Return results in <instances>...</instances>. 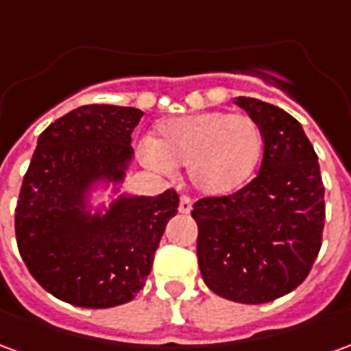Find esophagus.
<instances>
[{"mask_svg": "<svg viewBox=\"0 0 351 351\" xmlns=\"http://www.w3.org/2000/svg\"><path fill=\"white\" fill-rule=\"evenodd\" d=\"M191 210V199L188 195H182L180 197V203H178V213L188 214Z\"/></svg>", "mask_w": 351, "mask_h": 351, "instance_id": "obj_1", "label": "esophagus"}]
</instances>
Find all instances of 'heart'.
I'll return each mask as SVG.
<instances>
[{"label": "heart", "mask_w": 351, "mask_h": 351, "mask_svg": "<svg viewBox=\"0 0 351 351\" xmlns=\"http://www.w3.org/2000/svg\"><path fill=\"white\" fill-rule=\"evenodd\" d=\"M261 150L263 137L254 118L205 110L158 123L152 141L141 146V158L161 173L186 165L195 190L205 195H226L243 188Z\"/></svg>", "instance_id": "1"}]
</instances>
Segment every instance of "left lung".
<instances>
[{
	"instance_id": "8db88e82",
	"label": "left lung",
	"mask_w": 351,
	"mask_h": 351,
	"mask_svg": "<svg viewBox=\"0 0 351 351\" xmlns=\"http://www.w3.org/2000/svg\"><path fill=\"white\" fill-rule=\"evenodd\" d=\"M261 130L258 176L231 195L193 205L201 276L214 293L261 304L293 291L322 248L325 221L319 163L301 123L254 97H237Z\"/></svg>"
}]
</instances>
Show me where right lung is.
<instances>
[{
  "instance_id": "obj_1",
  "label": "right lung",
  "mask_w": 351,
  "mask_h": 351,
  "mask_svg": "<svg viewBox=\"0 0 351 351\" xmlns=\"http://www.w3.org/2000/svg\"><path fill=\"white\" fill-rule=\"evenodd\" d=\"M143 110L84 105L37 138L20 188L14 231L27 271L49 293L82 308L130 302L152 271L178 195H120L88 210L97 182L120 184L133 158L131 133Z\"/></svg>"
}]
</instances>
